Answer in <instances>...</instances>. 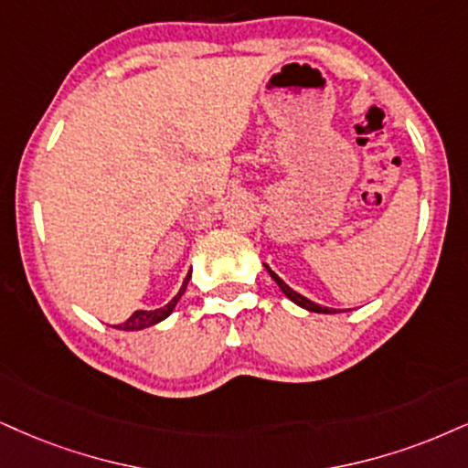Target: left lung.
Masks as SVG:
<instances>
[{
  "mask_svg": "<svg viewBox=\"0 0 468 468\" xmlns=\"http://www.w3.org/2000/svg\"><path fill=\"white\" fill-rule=\"evenodd\" d=\"M264 267H267V271H269V275H271V278H273V280H275V284H278V286L282 288V292H284V295H286L288 299H291V302H292V303L302 305V308H305V310H310V313H321V314H332V313H334V310H332V308H325V305H319V303L310 302V299H308V297L299 295V292H295V291H292V288H291V286H288L284 280H280V278H278V275H275V273H273V271H271V269H269V264H264Z\"/></svg>",
  "mask_w": 468,
  "mask_h": 468,
  "instance_id": "obj_1",
  "label": "left lung"
}]
</instances>
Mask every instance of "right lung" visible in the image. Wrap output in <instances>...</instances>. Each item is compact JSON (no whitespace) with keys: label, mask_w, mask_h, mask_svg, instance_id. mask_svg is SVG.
I'll return each instance as SVG.
<instances>
[{"label":"right lung","mask_w":468,"mask_h":468,"mask_svg":"<svg viewBox=\"0 0 468 468\" xmlns=\"http://www.w3.org/2000/svg\"><path fill=\"white\" fill-rule=\"evenodd\" d=\"M188 280H190V273L186 275V280H184L180 292H177V295L173 297L169 303L163 305V308H158V310H136V313L132 314L128 321L121 323V325H114V327H119V330H125V332H134V330H143V327L155 325V323L165 321L166 316H169V314L173 313V308H176L177 302H180V297L184 295V291H186Z\"/></svg>","instance_id":"right-lung-1"}]
</instances>
